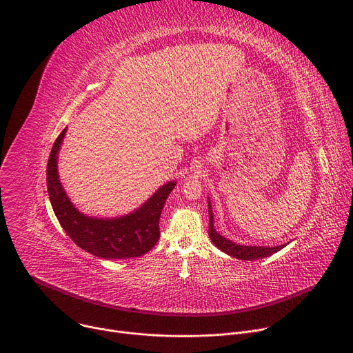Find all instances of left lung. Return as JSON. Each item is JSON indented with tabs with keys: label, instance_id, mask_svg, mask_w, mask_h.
Returning <instances> with one entry per match:
<instances>
[{
	"label": "left lung",
	"instance_id": "8db88e82",
	"mask_svg": "<svg viewBox=\"0 0 353 353\" xmlns=\"http://www.w3.org/2000/svg\"><path fill=\"white\" fill-rule=\"evenodd\" d=\"M208 212H210V232H208L210 239L221 251H223V253H226L230 257H234L237 260H244V261H254V260L265 259L286 245V244H281L276 247H270V245H244V244L234 243L223 237L222 234H219L214 228V212H212L210 198H208Z\"/></svg>",
	"mask_w": 353,
	"mask_h": 353
}]
</instances>
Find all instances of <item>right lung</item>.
I'll list each match as a JSON object with an SVG mask.
<instances>
[{"instance_id": "obj_1", "label": "right lung", "mask_w": 353, "mask_h": 353, "mask_svg": "<svg viewBox=\"0 0 353 353\" xmlns=\"http://www.w3.org/2000/svg\"><path fill=\"white\" fill-rule=\"evenodd\" d=\"M67 127L56 139L47 163V191L53 211L71 240L92 256L106 260L139 257L159 240V218L176 185L168 181L135 211L119 218L82 214L68 198L59 176V152Z\"/></svg>"}]
</instances>
